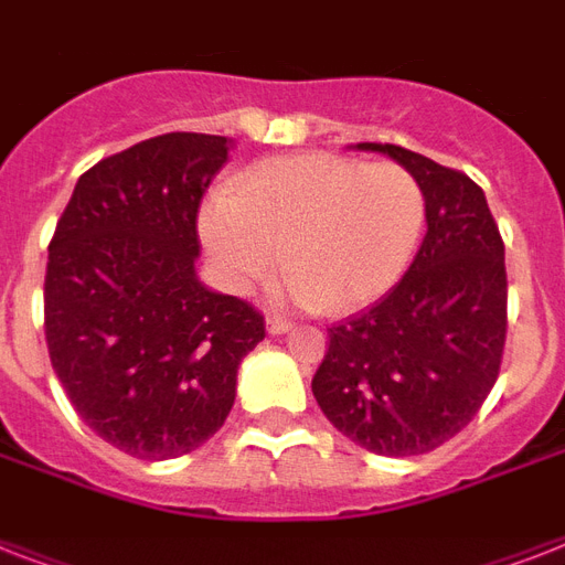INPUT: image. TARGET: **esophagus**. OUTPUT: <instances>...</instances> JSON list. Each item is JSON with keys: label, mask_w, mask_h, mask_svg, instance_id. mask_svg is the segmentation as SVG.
Returning a JSON list of instances; mask_svg holds the SVG:
<instances>
[{"label": "esophagus", "mask_w": 565, "mask_h": 565, "mask_svg": "<svg viewBox=\"0 0 565 565\" xmlns=\"http://www.w3.org/2000/svg\"><path fill=\"white\" fill-rule=\"evenodd\" d=\"M265 327H268L270 335H282V332L291 330V323L282 321V318H268V321H265Z\"/></svg>", "instance_id": "1"}]
</instances>
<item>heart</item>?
Masks as SVG:
<instances>
[{
	"label": "heart",
	"instance_id": "heart-1",
	"mask_svg": "<svg viewBox=\"0 0 565 565\" xmlns=\"http://www.w3.org/2000/svg\"><path fill=\"white\" fill-rule=\"evenodd\" d=\"M424 223V188L401 164L303 152L230 179L196 233L226 288L250 291L286 256L279 303L344 315L401 282Z\"/></svg>",
	"mask_w": 565,
	"mask_h": 565
}]
</instances>
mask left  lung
Wrapping results in <instances>:
<instances>
[{"label":"left lung","instance_id":"left-lung-1","mask_svg":"<svg viewBox=\"0 0 565 565\" xmlns=\"http://www.w3.org/2000/svg\"><path fill=\"white\" fill-rule=\"evenodd\" d=\"M418 179L427 235L380 303L330 327L312 395L335 430L383 457H415L466 427L498 380L507 339L504 242L460 170L395 143H356Z\"/></svg>","mask_w":565,"mask_h":565}]
</instances>
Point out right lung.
Masks as SVG:
<instances>
[{
  "instance_id": "add662e5",
  "label": "right lung",
  "mask_w": 565,
  "mask_h": 565,
  "mask_svg": "<svg viewBox=\"0 0 565 565\" xmlns=\"http://www.w3.org/2000/svg\"><path fill=\"white\" fill-rule=\"evenodd\" d=\"M233 141L170 132L82 173L50 244L52 369L82 422L138 460L221 430L262 315L200 282L196 209Z\"/></svg>"
}]
</instances>
